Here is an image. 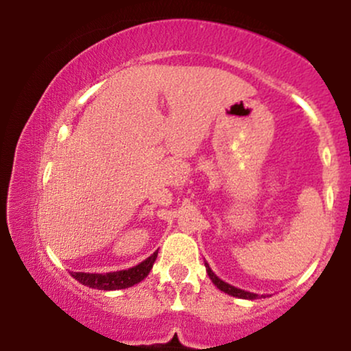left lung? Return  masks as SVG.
<instances>
[{
	"mask_svg": "<svg viewBox=\"0 0 351 351\" xmlns=\"http://www.w3.org/2000/svg\"><path fill=\"white\" fill-rule=\"evenodd\" d=\"M204 265H206V272H208L209 279L213 280V284H215L216 287L219 289V291H223L224 293H229V295H232V297H237V299H247V300L259 299V295H257V293H252V292H247V291H241V289L234 287V285L226 284V282L221 280L219 277H217L216 274L211 271V267H209L208 264H204Z\"/></svg>",
	"mask_w": 351,
	"mask_h": 351,
	"instance_id": "left-lung-1",
	"label": "left lung"
}]
</instances>
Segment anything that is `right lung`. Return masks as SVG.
<instances>
[{"mask_svg": "<svg viewBox=\"0 0 351 351\" xmlns=\"http://www.w3.org/2000/svg\"><path fill=\"white\" fill-rule=\"evenodd\" d=\"M158 251L152 254L148 259L140 263L135 267L128 269V271L119 272H107V274H88V272H71V276L80 284L87 285V287L99 289V291H117V289H127L132 285L142 282L148 272L152 271L153 264H155Z\"/></svg>", "mask_w": 351, "mask_h": 351, "instance_id": "obj_1", "label": "right lung"}]
</instances>
